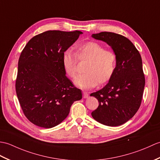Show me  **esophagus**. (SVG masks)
Wrapping results in <instances>:
<instances>
[{"mask_svg":"<svg viewBox=\"0 0 160 160\" xmlns=\"http://www.w3.org/2000/svg\"><path fill=\"white\" fill-rule=\"evenodd\" d=\"M88 97H89V94H88L87 92H83V98H88Z\"/></svg>","mask_w":160,"mask_h":160,"instance_id":"1","label":"esophagus"}]
</instances>
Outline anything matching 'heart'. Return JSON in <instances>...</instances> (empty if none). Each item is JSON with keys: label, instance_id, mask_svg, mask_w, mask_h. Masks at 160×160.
<instances>
[{"label": "heart", "instance_id": "1", "mask_svg": "<svg viewBox=\"0 0 160 160\" xmlns=\"http://www.w3.org/2000/svg\"><path fill=\"white\" fill-rule=\"evenodd\" d=\"M74 52L79 61H87L83 72L77 77L74 84L81 89L94 88L99 83L104 84L112 79L116 68V56L112 51L95 42L80 44L74 48ZM62 65L67 75L74 78L77 74V59L72 52L66 51L63 53Z\"/></svg>", "mask_w": 160, "mask_h": 160}]
</instances>
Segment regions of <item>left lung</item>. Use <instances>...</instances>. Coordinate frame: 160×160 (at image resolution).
<instances>
[{"instance_id":"8db88e82","label":"left lung","mask_w":160,"mask_h":160,"mask_svg":"<svg viewBox=\"0 0 160 160\" xmlns=\"http://www.w3.org/2000/svg\"><path fill=\"white\" fill-rule=\"evenodd\" d=\"M92 37L110 46L117 59L108 83L90 94L98 101L92 116L104 125L120 126L136 114L141 104L145 85L141 56L132 42L121 35L101 32Z\"/></svg>"}]
</instances>
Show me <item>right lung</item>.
Returning a JSON list of instances; mask_svg holds the SVG:
<instances>
[{
  "label": "right lung",
  "instance_id": "1",
  "mask_svg": "<svg viewBox=\"0 0 160 160\" xmlns=\"http://www.w3.org/2000/svg\"><path fill=\"white\" fill-rule=\"evenodd\" d=\"M82 33L45 31L32 38L21 52L16 91L24 114L34 125L47 129L58 125L73 102L82 98L62 62L63 53Z\"/></svg>",
  "mask_w": 160,
  "mask_h": 160
}]
</instances>
